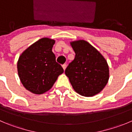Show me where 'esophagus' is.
Returning a JSON list of instances; mask_svg holds the SVG:
<instances>
[{"mask_svg": "<svg viewBox=\"0 0 132 132\" xmlns=\"http://www.w3.org/2000/svg\"><path fill=\"white\" fill-rule=\"evenodd\" d=\"M62 67L63 69V70H65V69H66V67H67V65L66 64H63V65H62Z\"/></svg>", "mask_w": 132, "mask_h": 132, "instance_id": "34e87169", "label": "esophagus"}]
</instances>
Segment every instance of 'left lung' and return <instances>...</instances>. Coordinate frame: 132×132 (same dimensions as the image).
Segmentation results:
<instances>
[{
  "instance_id": "1",
  "label": "left lung",
  "mask_w": 132,
  "mask_h": 132,
  "mask_svg": "<svg viewBox=\"0 0 132 132\" xmlns=\"http://www.w3.org/2000/svg\"><path fill=\"white\" fill-rule=\"evenodd\" d=\"M71 45L75 57L65 71L76 93L93 96L100 93L109 80L107 61L91 44L84 40L74 41Z\"/></svg>"
}]
</instances>
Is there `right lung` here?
Here are the masks:
<instances>
[{"label":"right lung","instance_id":"1","mask_svg":"<svg viewBox=\"0 0 132 132\" xmlns=\"http://www.w3.org/2000/svg\"><path fill=\"white\" fill-rule=\"evenodd\" d=\"M55 41L42 38L29 46L21 55L17 71L24 87L34 94L48 91L63 69L56 61L52 48Z\"/></svg>","mask_w":132,"mask_h":132}]
</instances>
